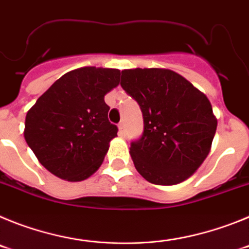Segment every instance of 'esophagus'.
I'll list each match as a JSON object with an SVG mask.
<instances>
[{"label": "esophagus", "instance_id": "34e87169", "mask_svg": "<svg viewBox=\"0 0 249 249\" xmlns=\"http://www.w3.org/2000/svg\"><path fill=\"white\" fill-rule=\"evenodd\" d=\"M118 133H120V136H122V137L126 136V127H124V123L123 122H121L120 124H118Z\"/></svg>", "mask_w": 249, "mask_h": 249}]
</instances>
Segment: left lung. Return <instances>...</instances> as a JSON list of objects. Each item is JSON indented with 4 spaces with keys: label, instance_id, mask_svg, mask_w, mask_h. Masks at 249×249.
Returning <instances> with one entry per match:
<instances>
[{
    "label": "left lung",
    "instance_id": "1",
    "mask_svg": "<svg viewBox=\"0 0 249 249\" xmlns=\"http://www.w3.org/2000/svg\"><path fill=\"white\" fill-rule=\"evenodd\" d=\"M121 87L143 114L142 137L129 148L138 173L160 186L186 181L208 156L217 129L206 94L166 68L123 70Z\"/></svg>",
    "mask_w": 249,
    "mask_h": 249
}]
</instances>
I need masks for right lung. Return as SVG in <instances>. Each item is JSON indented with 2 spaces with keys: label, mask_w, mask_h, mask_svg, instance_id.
Listing matches in <instances>:
<instances>
[{
  "label": "right lung",
  "mask_w": 249,
  "mask_h": 249,
  "mask_svg": "<svg viewBox=\"0 0 249 249\" xmlns=\"http://www.w3.org/2000/svg\"><path fill=\"white\" fill-rule=\"evenodd\" d=\"M120 70L82 67L67 72L26 114L25 140L52 175L83 181L102 164L117 126L105 96L120 83Z\"/></svg>",
  "instance_id": "obj_1"
}]
</instances>
